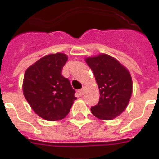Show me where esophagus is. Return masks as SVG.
I'll use <instances>...</instances> for the list:
<instances>
[{
    "instance_id": "1",
    "label": "esophagus",
    "mask_w": 159,
    "mask_h": 159,
    "mask_svg": "<svg viewBox=\"0 0 159 159\" xmlns=\"http://www.w3.org/2000/svg\"><path fill=\"white\" fill-rule=\"evenodd\" d=\"M78 93H79V95H80V96H82V95L84 94V88H83V89H81V90H79Z\"/></svg>"
}]
</instances>
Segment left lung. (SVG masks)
<instances>
[{"label": "left lung", "instance_id": "left-lung-1", "mask_svg": "<svg viewBox=\"0 0 159 159\" xmlns=\"http://www.w3.org/2000/svg\"><path fill=\"white\" fill-rule=\"evenodd\" d=\"M99 88V101L91 111L95 117L111 120L119 116L128 105L132 94L130 72L113 57L100 54L86 59Z\"/></svg>", "mask_w": 159, "mask_h": 159}]
</instances>
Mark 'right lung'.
Returning <instances> with one entry per match:
<instances>
[{"label":"right lung","mask_w":159,"mask_h":159,"mask_svg":"<svg viewBox=\"0 0 159 159\" xmlns=\"http://www.w3.org/2000/svg\"><path fill=\"white\" fill-rule=\"evenodd\" d=\"M67 60L64 53L48 55L25 73L24 95L36 115L45 120L64 119L76 99L69 80L62 75Z\"/></svg>","instance_id":"1"}]
</instances>
